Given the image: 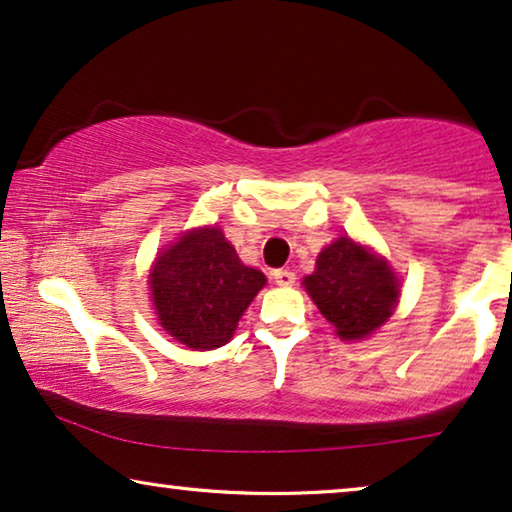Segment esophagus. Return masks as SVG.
Here are the masks:
<instances>
[{"instance_id":"esophagus-1","label":"esophagus","mask_w":512,"mask_h":512,"mask_svg":"<svg viewBox=\"0 0 512 512\" xmlns=\"http://www.w3.org/2000/svg\"><path fill=\"white\" fill-rule=\"evenodd\" d=\"M273 280H276V285H280V287H290V285H294L297 276H294V271H290V269H276L273 271Z\"/></svg>"}]
</instances>
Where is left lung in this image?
I'll return each instance as SVG.
<instances>
[{"label":"left lung","instance_id":"left-lung-1","mask_svg":"<svg viewBox=\"0 0 512 512\" xmlns=\"http://www.w3.org/2000/svg\"><path fill=\"white\" fill-rule=\"evenodd\" d=\"M304 287L343 341L371 336L399 304V278L387 259L350 236L322 250Z\"/></svg>","mask_w":512,"mask_h":512}]
</instances>
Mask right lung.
I'll return each instance as SVG.
<instances>
[{"label":"right lung","instance_id":"obj_1","mask_svg":"<svg viewBox=\"0 0 512 512\" xmlns=\"http://www.w3.org/2000/svg\"><path fill=\"white\" fill-rule=\"evenodd\" d=\"M148 285L164 331L192 350H213L234 336L266 278L241 262L220 227H199L157 255Z\"/></svg>","mask_w":512,"mask_h":512}]
</instances>
